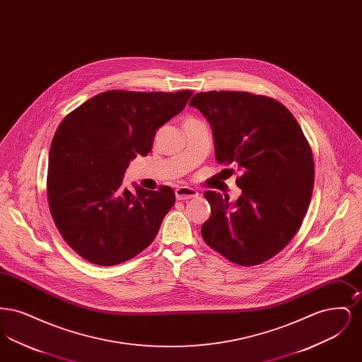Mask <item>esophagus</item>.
<instances>
[{
  "label": "esophagus",
  "instance_id": "1",
  "mask_svg": "<svg viewBox=\"0 0 362 362\" xmlns=\"http://www.w3.org/2000/svg\"><path fill=\"white\" fill-rule=\"evenodd\" d=\"M175 195H176V199L179 201H187L191 198H197L198 197V191L195 189H191L187 186H182V187H177L175 189Z\"/></svg>",
  "mask_w": 362,
  "mask_h": 362
}]
</instances>
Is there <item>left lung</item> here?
<instances>
[{
  "label": "left lung",
  "mask_w": 362,
  "mask_h": 362,
  "mask_svg": "<svg viewBox=\"0 0 362 362\" xmlns=\"http://www.w3.org/2000/svg\"><path fill=\"white\" fill-rule=\"evenodd\" d=\"M189 105L211 126L216 160L241 173L236 202L205 192L211 214L204 240L241 266L273 258L298 230L313 189V157L298 122L274 99L248 92H201Z\"/></svg>",
  "instance_id": "8db88e82"
}]
</instances>
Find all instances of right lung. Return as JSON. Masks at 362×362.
<instances>
[{
  "mask_svg": "<svg viewBox=\"0 0 362 362\" xmlns=\"http://www.w3.org/2000/svg\"><path fill=\"white\" fill-rule=\"evenodd\" d=\"M192 90H107L61 122L49 155L47 198L64 240L88 262L114 266L152 241L175 204V191L122 186L129 163L146 156L160 126L177 115Z\"/></svg>",
  "mask_w": 362,
  "mask_h": 362,
  "instance_id": "right-lung-1",
  "label": "right lung"
}]
</instances>
